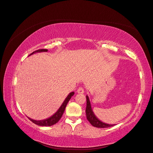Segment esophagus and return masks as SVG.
Returning a JSON list of instances; mask_svg holds the SVG:
<instances>
[{
	"label": "esophagus",
	"mask_w": 153,
	"mask_h": 153,
	"mask_svg": "<svg viewBox=\"0 0 153 153\" xmlns=\"http://www.w3.org/2000/svg\"><path fill=\"white\" fill-rule=\"evenodd\" d=\"M77 91V93H78L83 94V93H84V89L83 88V87H79Z\"/></svg>",
	"instance_id": "34e87169"
}]
</instances>
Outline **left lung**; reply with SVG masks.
Masks as SVG:
<instances>
[{"label":"left lung","instance_id":"left-lung-1","mask_svg":"<svg viewBox=\"0 0 153 153\" xmlns=\"http://www.w3.org/2000/svg\"><path fill=\"white\" fill-rule=\"evenodd\" d=\"M87 99V106H86V116L87 119L88 121L91 123L93 126H95L96 128H109V127H112L114 125L112 124H108V123H103L101 121L97 118V117L94 114V113L92 110L91 106V103L89 101L88 96H86Z\"/></svg>","mask_w":153,"mask_h":153}]
</instances>
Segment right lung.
Wrapping results in <instances>:
<instances>
[{"mask_svg":"<svg viewBox=\"0 0 153 153\" xmlns=\"http://www.w3.org/2000/svg\"><path fill=\"white\" fill-rule=\"evenodd\" d=\"M47 51H48L47 49H39V50H37V51L33 52V53H32L31 54L35 53H38V52H47ZM74 95V92L70 93L66 97V99H65L64 102L62 103V105L60 107V108L58 110V111L55 113L54 115L50 117L49 118L46 119V120H39V121H37V120H32L30 118H28L30 119L33 123H35L36 125L40 126H51L55 124V123H56L58 121H59L60 119L62 118V114H64L65 108H66V106L67 105L68 101H69L70 99H71V97H72Z\"/></svg>","mask_w":153,"mask_h":153,"instance_id":"add662e5","label":"right lung"}]
</instances>
